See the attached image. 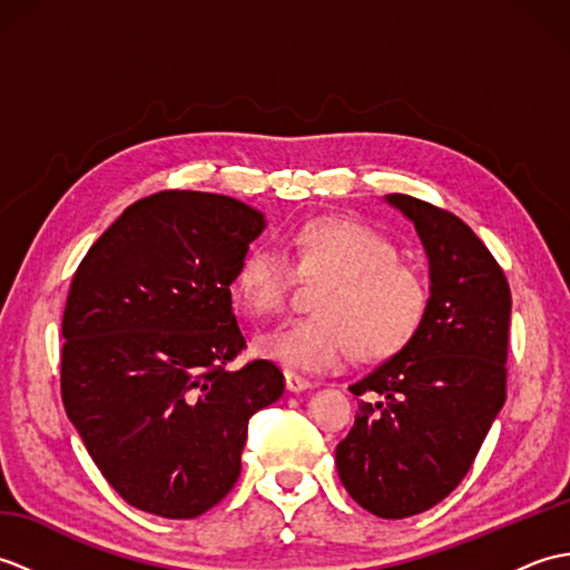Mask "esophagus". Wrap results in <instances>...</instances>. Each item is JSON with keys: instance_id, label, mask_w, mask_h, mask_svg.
<instances>
[{"instance_id": "obj_1", "label": "esophagus", "mask_w": 570, "mask_h": 570, "mask_svg": "<svg viewBox=\"0 0 570 570\" xmlns=\"http://www.w3.org/2000/svg\"><path fill=\"white\" fill-rule=\"evenodd\" d=\"M284 380H286V390L294 392V394L306 392V390H311V386H313V382H308L306 377H298L296 372H286Z\"/></svg>"}]
</instances>
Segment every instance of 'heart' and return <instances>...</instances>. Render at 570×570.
Segmentation results:
<instances>
[{"instance_id": "obj_1", "label": "heart", "mask_w": 570, "mask_h": 570, "mask_svg": "<svg viewBox=\"0 0 570 570\" xmlns=\"http://www.w3.org/2000/svg\"><path fill=\"white\" fill-rule=\"evenodd\" d=\"M394 242L370 225L321 217L292 235V257L274 245H254L242 257L235 286L249 313L274 316L296 278H325L318 316L259 333L254 350L292 372H325L353 355L377 360L402 350L429 311V284L399 262Z\"/></svg>"}]
</instances>
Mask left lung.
<instances>
[{"label": "left lung", "mask_w": 570, "mask_h": 570, "mask_svg": "<svg viewBox=\"0 0 570 570\" xmlns=\"http://www.w3.org/2000/svg\"><path fill=\"white\" fill-rule=\"evenodd\" d=\"M429 259L419 333L350 390L355 426L335 448L347 494L382 519L431 510L465 478L504 404L512 294L490 249L453 213L392 193Z\"/></svg>", "instance_id": "8db88e82"}]
</instances>
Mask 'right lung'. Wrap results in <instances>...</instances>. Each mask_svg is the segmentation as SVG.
<instances>
[{
  "label": "right lung",
  "mask_w": 570,
  "mask_h": 570,
  "mask_svg": "<svg viewBox=\"0 0 570 570\" xmlns=\"http://www.w3.org/2000/svg\"><path fill=\"white\" fill-rule=\"evenodd\" d=\"M264 213L200 190L137 200L85 254L63 313L60 390L95 465L127 504L208 512L235 488L247 423L284 394L247 345L233 292Z\"/></svg>",
  "instance_id": "1"
}]
</instances>
